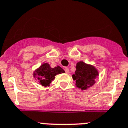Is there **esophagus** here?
<instances>
[{
  "mask_svg": "<svg viewBox=\"0 0 128 128\" xmlns=\"http://www.w3.org/2000/svg\"><path fill=\"white\" fill-rule=\"evenodd\" d=\"M64 70H65V72L66 73H70V70H69V68H65V69H64Z\"/></svg>",
  "mask_w": 128,
  "mask_h": 128,
  "instance_id": "34e87169",
  "label": "esophagus"
}]
</instances>
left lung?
<instances>
[{
    "instance_id": "left-lung-1",
    "label": "left lung",
    "mask_w": 128,
    "mask_h": 128,
    "mask_svg": "<svg viewBox=\"0 0 128 128\" xmlns=\"http://www.w3.org/2000/svg\"><path fill=\"white\" fill-rule=\"evenodd\" d=\"M98 73L95 68L83 62L76 64V72L73 75V79L76 81V85L81 90H86L94 84L95 78Z\"/></svg>"
}]
</instances>
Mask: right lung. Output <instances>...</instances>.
Returning a JSON list of instances; mask_svg holds the SVG:
<instances>
[{
	"instance_id": "right-lung-1",
	"label": "right lung",
	"mask_w": 128,
	"mask_h": 128,
	"mask_svg": "<svg viewBox=\"0 0 128 128\" xmlns=\"http://www.w3.org/2000/svg\"><path fill=\"white\" fill-rule=\"evenodd\" d=\"M64 73V70L60 66L52 68L48 64L46 63L40 66L34 73V76L37 77L39 83L44 86L50 85L52 81L55 78V75Z\"/></svg>"
}]
</instances>
